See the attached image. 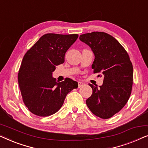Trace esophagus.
<instances>
[{"instance_id": "obj_1", "label": "esophagus", "mask_w": 148, "mask_h": 148, "mask_svg": "<svg viewBox=\"0 0 148 148\" xmlns=\"http://www.w3.org/2000/svg\"><path fill=\"white\" fill-rule=\"evenodd\" d=\"M85 85V84L84 82H78V88H81V87H82L83 86H84Z\"/></svg>"}]
</instances>
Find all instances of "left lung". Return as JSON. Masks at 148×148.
<instances>
[{"label":"left lung","mask_w":148,"mask_h":148,"mask_svg":"<svg viewBox=\"0 0 148 148\" xmlns=\"http://www.w3.org/2000/svg\"><path fill=\"white\" fill-rule=\"evenodd\" d=\"M79 40L94 52L95 59L92 65L94 73H101L104 76L102 86L89 84L93 92L87 99L86 104L96 116L109 119L125 106L130 97L132 63L125 48L108 34L101 32L84 34L79 36Z\"/></svg>","instance_id":"obj_1"}]
</instances>
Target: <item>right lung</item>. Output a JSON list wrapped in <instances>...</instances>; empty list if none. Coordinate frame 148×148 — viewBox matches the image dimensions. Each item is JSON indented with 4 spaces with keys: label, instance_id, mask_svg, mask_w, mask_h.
<instances>
[{
    "label": "right lung",
    "instance_id": "obj_1",
    "mask_svg": "<svg viewBox=\"0 0 148 148\" xmlns=\"http://www.w3.org/2000/svg\"><path fill=\"white\" fill-rule=\"evenodd\" d=\"M77 38V34H44L24 55L18 83L24 104L33 114H54L62 107L66 95L77 88L78 83L71 79L58 82L52 77L56 66L64 62L66 52Z\"/></svg>",
    "mask_w": 148,
    "mask_h": 148
}]
</instances>
